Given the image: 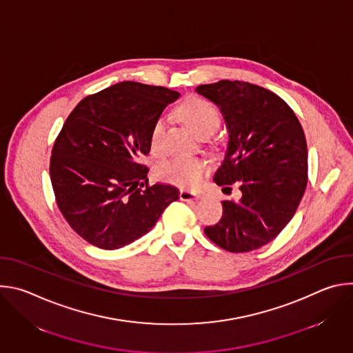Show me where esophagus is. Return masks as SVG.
Instances as JSON below:
<instances>
[{
    "mask_svg": "<svg viewBox=\"0 0 353 353\" xmlns=\"http://www.w3.org/2000/svg\"><path fill=\"white\" fill-rule=\"evenodd\" d=\"M179 196L181 201H191V199H198L199 194L194 192V191H188V190H181Z\"/></svg>",
    "mask_w": 353,
    "mask_h": 353,
    "instance_id": "obj_1",
    "label": "esophagus"
}]
</instances>
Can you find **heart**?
<instances>
[{
    "label": "heart",
    "mask_w": 353,
    "mask_h": 353,
    "mask_svg": "<svg viewBox=\"0 0 353 353\" xmlns=\"http://www.w3.org/2000/svg\"><path fill=\"white\" fill-rule=\"evenodd\" d=\"M181 120L199 137L212 134L219 123L221 113L218 108L204 97H190L177 108ZM165 132V120L157 119L150 131V148L154 152H161L162 137ZM208 172V162L203 158H172L158 168V177L169 184L191 188L195 187Z\"/></svg>",
    "instance_id": "1"
}]
</instances>
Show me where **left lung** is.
Masks as SVG:
<instances>
[{
  "label": "left lung",
  "instance_id": "obj_1",
  "mask_svg": "<svg viewBox=\"0 0 353 353\" xmlns=\"http://www.w3.org/2000/svg\"><path fill=\"white\" fill-rule=\"evenodd\" d=\"M219 106L229 132L225 159L214 181L239 201H222L216 225L204 229L230 253H247L272 241L293 218L307 185V143L296 114L274 92L222 79L195 89Z\"/></svg>",
  "mask_w": 353,
  "mask_h": 353
}]
</instances>
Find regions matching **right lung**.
Segmentation results:
<instances>
[{
	"label": "right lung",
	"mask_w": 353,
	"mask_h": 353,
	"mask_svg": "<svg viewBox=\"0 0 353 353\" xmlns=\"http://www.w3.org/2000/svg\"><path fill=\"white\" fill-rule=\"evenodd\" d=\"M179 96L125 81L83 97L67 117L52 150L50 179L59 210L88 243L124 247L179 199L173 185H149V170L139 162L150 150L154 123Z\"/></svg>",
	"instance_id": "1"
}]
</instances>
